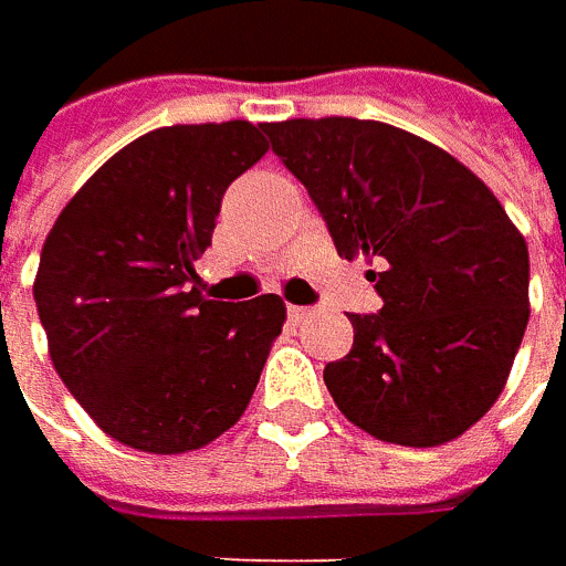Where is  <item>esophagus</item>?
I'll use <instances>...</instances> for the list:
<instances>
[{"instance_id":"obj_1","label":"esophagus","mask_w":566,"mask_h":566,"mask_svg":"<svg viewBox=\"0 0 566 566\" xmlns=\"http://www.w3.org/2000/svg\"><path fill=\"white\" fill-rule=\"evenodd\" d=\"M290 317H293L295 324H302V321L312 317V308H305V305H290Z\"/></svg>"}]
</instances>
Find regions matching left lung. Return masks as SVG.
Instances as JSON below:
<instances>
[{"label": "left lung", "instance_id": "8db88e82", "mask_svg": "<svg viewBox=\"0 0 566 566\" xmlns=\"http://www.w3.org/2000/svg\"><path fill=\"white\" fill-rule=\"evenodd\" d=\"M380 315H349L353 349L324 368L339 412L371 438L438 447L489 412L530 321V251L491 188L457 157L375 119L264 122Z\"/></svg>", "mask_w": 566, "mask_h": 566}]
</instances>
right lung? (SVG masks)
Listing matches in <instances>:
<instances>
[{"instance_id": "add662e5", "label": "right lung", "mask_w": 566, "mask_h": 566, "mask_svg": "<svg viewBox=\"0 0 566 566\" xmlns=\"http://www.w3.org/2000/svg\"><path fill=\"white\" fill-rule=\"evenodd\" d=\"M261 132L245 119L147 132L77 188L43 242L33 298L53 368L119 444L201 450L251 402L286 305L207 298L195 261L229 182L268 154Z\"/></svg>"}]
</instances>
